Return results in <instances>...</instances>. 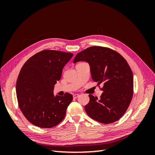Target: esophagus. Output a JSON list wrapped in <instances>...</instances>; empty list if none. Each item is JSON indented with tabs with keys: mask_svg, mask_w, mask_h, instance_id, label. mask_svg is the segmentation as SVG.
<instances>
[{
	"mask_svg": "<svg viewBox=\"0 0 155 155\" xmlns=\"http://www.w3.org/2000/svg\"><path fill=\"white\" fill-rule=\"evenodd\" d=\"M79 96V95L78 94H74V95H73V97H74V98H77Z\"/></svg>",
	"mask_w": 155,
	"mask_h": 155,
	"instance_id": "obj_1",
	"label": "esophagus"
}]
</instances>
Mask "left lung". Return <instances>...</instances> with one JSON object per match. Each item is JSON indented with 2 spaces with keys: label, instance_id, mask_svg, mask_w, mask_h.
<instances>
[{
  "label": "left lung",
  "instance_id": "left-lung-1",
  "mask_svg": "<svg viewBox=\"0 0 155 155\" xmlns=\"http://www.w3.org/2000/svg\"><path fill=\"white\" fill-rule=\"evenodd\" d=\"M78 61L88 63L93 80L98 85H104L100 100L89 94L90 101L85 107L87 114L104 124L118 121L133 96V75L127 61L115 50L94 46L76 55L74 63Z\"/></svg>",
  "mask_w": 155,
  "mask_h": 155
}]
</instances>
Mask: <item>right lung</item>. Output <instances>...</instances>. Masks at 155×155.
Here are the masks:
<instances>
[{
    "label": "right lung",
    "instance_id": "right-lung-1",
    "mask_svg": "<svg viewBox=\"0 0 155 155\" xmlns=\"http://www.w3.org/2000/svg\"><path fill=\"white\" fill-rule=\"evenodd\" d=\"M73 54L58 50H42L27 60L17 80L18 106L31 124L41 128L58 125L73 100L69 93L54 95V87Z\"/></svg>",
    "mask_w": 155,
    "mask_h": 155
}]
</instances>
